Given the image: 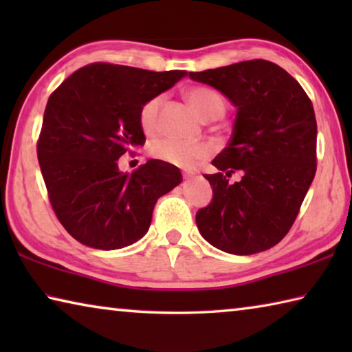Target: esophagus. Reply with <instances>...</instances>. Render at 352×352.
I'll list each match as a JSON object with an SVG mask.
<instances>
[{
    "label": "esophagus",
    "instance_id": "obj_1",
    "mask_svg": "<svg viewBox=\"0 0 352 352\" xmlns=\"http://www.w3.org/2000/svg\"><path fill=\"white\" fill-rule=\"evenodd\" d=\"M195 174L194 172H190V170H186V172H183V177H184V180H190V178H192Z\"/></svg>",
    "mask_w": 352,
    "mask_h": 352
}]
</instances>
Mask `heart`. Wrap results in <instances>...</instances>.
<instances>
[{"mask_svg":"<svg viewBox=\"0 0 352 352\" xmlns=\"http://www.w3.org/2000/svg\"><path fill=\"white\" fill-rule=\"evenodd\" d=\"M186 99L197 115L204 119H217L226 111V100L217 90L210 87H194L188 90ZM163 105V96L147 99L140 109V127L146 135H152L158 126L160 109ZM153 158L182 169H192L210 157L211 148L204 142L188 144L174 140H157L148 147Z\"/></svg>","mask_w":352,"mask_h":352,"instance_id":"b5f03b06","label":"heart"}]
</instances>
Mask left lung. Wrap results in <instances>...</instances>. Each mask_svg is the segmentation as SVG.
<instances>
[{"label":"left lung","mask_w":352,"mask_h":352,"mask_svg":"<svg viewBox=\"0 0 352 352\" xmlns=\"http://www.w3.org/2000/svg\"><path fill=\"white\" fill-rule=\"evenodd\" d=\"M237 109L231 140L206 174L212 201L195 216L200 234L222 252L254 254L289 233L317 170L311 99L287 71L256 58L189 73ZM242 170L241 182L226 180Z\"/></svg>","instance_id":"obj_1"}]
</instances>
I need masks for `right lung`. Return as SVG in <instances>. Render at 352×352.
<instances>
[{"label": "right lung", "instance_id": "add662e5", "mask_svg": "<svg viewBox=\"0 0 352 352\" xmlns=\"http://www.w3.org/2000/svg\"><path fill=\"white\" fill-rule=\"evenodd\" d=\"M186 76L111 63L74 71L47 99L37 157L51 206L76 241L127 247L147 233L162 195L182 183L177 166L148 160L132 174L118 160L144 146L140 109Z\"/></svg>", "mask_w": 352, "mask_h": 352}]
</instances>
